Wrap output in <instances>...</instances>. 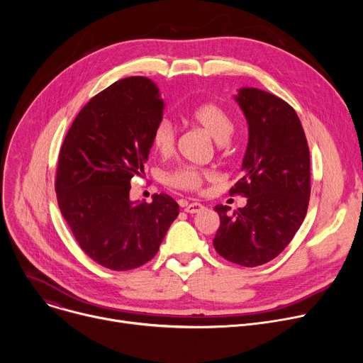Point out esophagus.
I'll use <instances>...</instances> for the list:
<instances>
[{
    "label": "esophagus",
    "mask_w": 363,
    "mask_h": 363,
    "mask_svg": "<svg viewBox=\"0 0 363 363\" xmlns=\"http://www.w3.org/2000/svg\"><path fill=\"white\" fill-rule=\"evenodd\" d=\"M181 206L184 207V211L186 213H197V212H200L201 208H203V204H200V203H186V201H182Z\"/></svg>",
    "instance_id": "obj_1"
}]
</instances>
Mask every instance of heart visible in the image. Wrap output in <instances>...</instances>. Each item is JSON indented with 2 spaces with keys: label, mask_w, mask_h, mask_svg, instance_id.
Returning a JSON list of instances; mask_svg holds the SVG:
<instances>
[{
  "label": "heart",
  "mask_w": 363,
  "mask_h": 363,
  "mask_svg": "<svg viewBox=\"0 0 363 363\" xmlns=\"http://www.w3.org/2000/svg\"><path fill=\"white\" fill-rule=\"evenodd\" d=\"M194 125L206 130L218 143L230 140L234 132V119L223 106L208 101L194 107L186 114ZM151 145L157 155L167 157L174 155L177 145V130L167 119H160L151 132ZM212 172L196 166H179L166 175V184L182 191H200Z\"/></svg>",
  "instance_id": "1"
}]
</instances>
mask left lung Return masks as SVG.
I'll list each match as a JSON object with an SVG mask.
<instances>
[{
	"label": "left lung",
	"mask_w": 363,
	"mask_h": 363,
	"mask_svg": "<svg viewBox=\"0 0 363 363\" xmlns=\"http://www.w3.org/2000/svg\"><path fill=\"white\" fill-rule=\"evenodd\" d=\"M249 125L242 177L230 189L247 197L234 212L218 204L220 225L215 250L245 268L268 263L290 244L304 220L311 197V156L294 108L257 88L235 97Z\"/></svg>",
	"instance_id": "left-lung-1"
}]
</instances>
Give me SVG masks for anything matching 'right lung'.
Listing matches in <instances>:
<instances>
[{"mask_svg": "<svg viewBox=\"0 0 363 363\" xmlns=\"http://www.w3.org/2000/svg\"><path fill=\"white\" fill-rule=\"evenodd\" d=\"M157 86L144 76L111 84L82 107L60 148L55 193L81 249L111 271H129L156 256L179 213L170 196L129 199L144 172L151 132L163 118Z\"/></svg>", "mask_w": 363, "mask_h": 363, "instance_id": "obj_1", "label": "right lung"}]
</instances>
